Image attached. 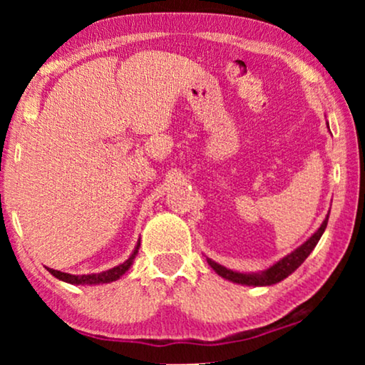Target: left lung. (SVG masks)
<instances>
[{
    "mask_svg": "<svg viewBox=\"0 0 365 365\" xmlns=\"http://www.w3.org/2000/svg\"><path fill=\"white\" fill-rule=\"evenodd\" d=\"M329 128V124H327ZM331 212V209H329ZM329 212L326 219H324L321 226L316 232L312 234L311 237L307 239L306 242H302L297 249H294L292 252H289L287 256H284L282 259H279L277 262H274L272 266H269L264 271H257V272H239V271H232V269H227L226 266H221V264L212 261V259H207L209 266L214 269V272L217 276H221L226 281H231L234 284H241V286H254V287H264V286H272V284H277L284 281V279L291 276V274L296 271V269L301 266V264L306 261L309 257V254L314 251V247L317 246L319 239L322 237L324 231L327 227V221H329Z\"/></svg>",
    "mask_w": 365,
    "mask_h": 365,
    "instance_id": "left-lung-1",
    "label": "left lung"
}]
</instances>
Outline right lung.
<instances>
[{"label": "right lung", "instance_id": "1", "mask_svg": "<svg viewBox=\"0 0 365 365\" xmlns=\"http://www.w3.org/2000/svg\"><path fill=\"white\" fill-rule=\"evenodd\" d=\"M139 246H141V239H138V244L134 246V251L131 252V256H129L126 261L119 264V266H114L103 272L83 274V276H76V274L61 272V271H56V269H51V267H46V269L53 274L54 277L59 279V281L74 284V286H98V284H109L113 281H118L119 277H123V274H126L129 271V267L133 266L134 259H136V256H138Z\"/></svg>", "mask_w": 365, "mask_h": 365}]
</instances>
